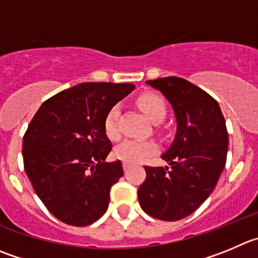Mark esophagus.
<instances>
[{
  "mask_svg": "<svg viewBox=\"0 0 258 258\" xmlns=\"http://www.w3.org/2000/svg\"><path fill=\"white\" fill-rule=\"evenodd\" d=\"M128 168H130V164H127V163H123V170H124V172H127V170H128Z\"/></svg>",
  "mask_w": 258,
  "mask_h": 258,
  "instance_id": "34e87169",
  "label": "esophagus"
}]
</instances>
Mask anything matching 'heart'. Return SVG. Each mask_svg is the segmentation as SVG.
<instances>
[{"label":"heart","mask_w":258,"mask_h":258,"mask_svg":"<svg viewBox=\"0 0 258 258\" xmlns=\"http://www.w3.org/2000/svg\"><path fill=\"white\" fill-rule=\"evenodd\" d=\"M137 105L153 123H160L167 113L164 100L162 96L156 94L148 93L140 95L137 98ZM118 119H119V107L114 105L108 110L104 118V131L110 140H117L119 137ZM155 151V143L150 140H126L114 149V155L124 163L139 164L145 162Z\"/></svg>","instance_id":"heart-1"}]
</instances>
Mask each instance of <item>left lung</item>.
<instances>
[{
  "label": "left lung",
  "instance_id": "8db88e82",
  "mask_svg": "<svg viewBox=\"0 0 258 258\" xmlns=\"http://www.w3.org/2000/svg\"><path fill=\"white\" fill-rule=\"evenodd\" d=\"M170 103L177 122L174 140L162 159L169 167H145L137 191L148 215L175 221L191 215L218 183L228 153V132L218 102L184 79L148 80Z\"/></svg>",
  "mask_w": 258,
  "mask_h": 258
}]
</instances>
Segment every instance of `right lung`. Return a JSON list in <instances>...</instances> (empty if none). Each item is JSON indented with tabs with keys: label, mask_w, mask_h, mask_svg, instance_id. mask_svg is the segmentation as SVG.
<instances>
[{
	"label": "right lung",
	"mask_w": 258,
	"mask_h": 258,
	"mask_svg": "<svg viewBox=\"0 0 258 258\" xmlns=\"http://www.w3.org/2000/svg\"><path fill=\"white\" fill-rule=\"evenodd\" d=\"M134 84L84 83L45 100L24 135V168L45 208L58 220L85 227L102 218L110 187L123 175L119 160L105 162L108 110Z\"/></svg>",
	"instance_id": "1"
}]
</instances>
